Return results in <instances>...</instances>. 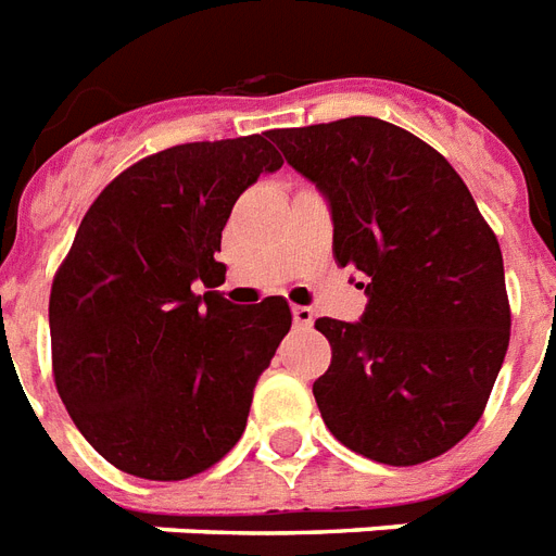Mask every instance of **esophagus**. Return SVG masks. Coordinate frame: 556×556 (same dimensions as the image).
Returning <instances> with one entry per match:
<instances>
[{"mask_svg": "<svg viewBox=\"0 0 556 556\" xmlns=\"http://www.w3.org/2000/svg\"><path fill=\"white\" fill-rule=\"evenodd\" d=\"M291 315H294V324L300 326V329H306V326L315 324V312L308 306H294L291 308Z\"/></svg>", "mask_w": 556, "mask_h": 556, "instance_id": "esophagus-1", "label": "esophagus"}]
</instances>
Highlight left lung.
Masks as SVG:
<instances>
[{
    "label": "left lung",
    "mask_w": 556,
    "mask_h": 556,
    "mask_svg": "<svg viewBox=\"0 0 556 556\" xmlns=\"http://www.w3.org/2000/svg\"><path fill=\"white\" fill-rule=\"evenodd\" d=\"M324 194L332 250L362 270L353 324L317 317L332 364L320 417L358 455L414 466L464 440L510 344L502 250L457 172L408 130L370 116L268 130Z\"/></svg>",
    "instance_id": "8db88e82"
}]
</instances>
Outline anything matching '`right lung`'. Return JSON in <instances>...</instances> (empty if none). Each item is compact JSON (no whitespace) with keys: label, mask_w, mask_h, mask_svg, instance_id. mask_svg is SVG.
Masks as SVG:
<instances>
[{"label":"right lung","mask_w":556,"mask_h":556,"mask_svg":"<svg viewBox=\"0 0 556 556\" xmlns=\"http://www.w3.org/2000/svg\"><path fill=\"white\" fill-rule=\"evenodd\" d=\"M279 168L268 134L165 148L84 215L49 300L54 381L80 434L122 472L180 481L239 443L291 308L198 291L224 282L215 253L232 203Z\"/></svg>","instance_id":"add662e5"}]
</instances>
